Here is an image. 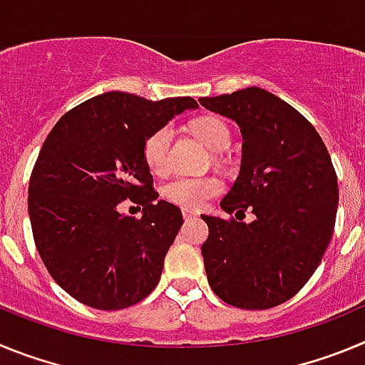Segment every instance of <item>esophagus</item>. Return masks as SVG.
Returning a JSON list of instances; mask_svg holds the SVG:
<instances>
[{
    "instance_id": "34e87169",
    "label": "esophagus",
    "mask_w": 365,
    "mask_h": 365,
    "mask_svg": "<svg viewBox=\"0 0 365 365\" xmlns=\"http://www.w3.org/2000/svg\"><path fill=\"white\" fill-rule=\"evenodd\" d=\"M182 217L185 219H192V217H197V212L190 210V208H182Z\"/></svg>"
}]
</instances>
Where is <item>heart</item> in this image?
Here are the masks:
<instances>
[{"label": "heart", "mask_w": 365, "mask_h": 365, "mask_svg": "<svg viewBox=\"0 0 365 365\" xmlns=\"http://www.w3.org/2000/svg\"><path fill=\"white\" fill-rule=\"evenodd\" d=\"M193 133L214 151L227 150L230 144V128L221 117L202 115L192 122ZM172 125H160L144 140L143 155L148 168L157 175L168 173L172 166ZM222 192V182L217 177H177L163 186V197L182 208H201L208 199Z\"/></svg>", "instance_id": "b5f03b06"}]
</instances>
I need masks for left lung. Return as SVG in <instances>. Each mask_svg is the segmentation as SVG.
Here are the masks:
<instances>
[{"mask_svg":"<svg viewBox=\"0 0 365 365\" xmlns=\"http://www.w3.org/2000/svg\"><path fill=\"white\" fill-rule=\"evenodd\" d=\"M199 102L237 122L243 135L240 177L222 210L256 215L252 222L202 215L208 283L234 307H276L311 279L333 237L338 179L331 155L314 125L265 89Z\"/></svg>","mask_w":365,"mask_h":365,"instance_id":"8db88e82","label":"left lung"}]
</instances>
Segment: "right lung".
<instances>
[{"mask_svg":"<svg viewBox=\"0 0 365 365\" xmlns=\"http://www.w3.org/2000/svg\"><path fill=\"white\" fill-rule=\"evenodd\" d=\"M193 108L192 96L109 91L67 111L45 138L29 180L32 235L54 282L83 305L131 307L159 283L182 214L157 201L143 146ZM125 198L143 206L140 218L120 214Z\"/></svg>","mask_w":365,"mask_h":365,"instance_id":"1","label":"right lung"}]
</instances>
